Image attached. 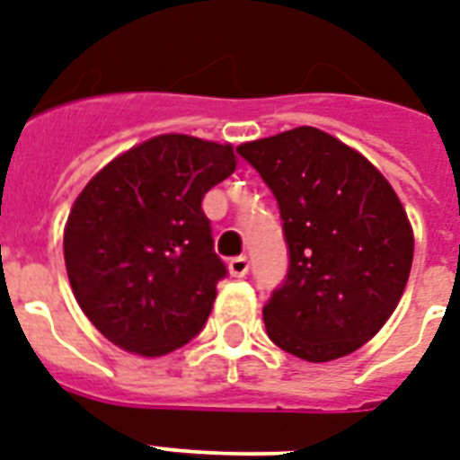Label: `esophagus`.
Returning a JSON list of instances; mask_svg holds the SVG:
<instances>
[{"instance_id":"1","label":"esophagus","mask_w":460,"mask_h":460,"mask_svg":"<svg viewBox=\"0 0 460 460\" xmlns=\"http://www.w3.org/2000/svg\"><path fill=\"white\" fill-rule=\"evenodd\" d=\"M248 269H250V262H248V257L245 255H238V257H231L229 260V271L231 276H245L248 274Z\"/></svg>"}]
</instances>
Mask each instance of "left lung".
<instances>
[{
	"instance_id": "obj_1",
	"label": "left lung",
	"mask_w": 460,
	"mask_h": 460,
	"mask_svg": "<svg viewBox=\"0 0 460 460\" xmlns=\"http://www.w3.org/2000/svg\"><path fill=\"white\" fill-rule=\"evenodd\" d=\"M271 189L288 274L264 305L274 345L333 361L378 333L404 293L413 231L383 174L331 134L295 127L236 148Z\"/></svg>"
}]
</instances>
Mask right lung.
<instances>
[{
	"instance_id": "1",
	"label": "right lung",
	"mask_w": 460,
	"mask_h": 460,
	"mask_svg": "<svg viewBox=\"0 0 460 460\" xmlns=\"http://www.w3.org/2000/svg\"><path fill=\"white\" fill-rule=\"evenodd\" d=\"M234 170L229 144L163 134L82 189L63 255L75 300L111 342L163 357L200 333L226 276L200 205Z\"/></svg>"
}]
</instances>
